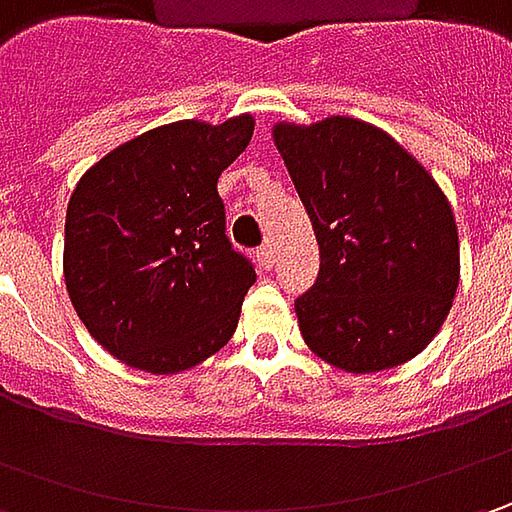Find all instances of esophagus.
Returning <instances> with one entry per match:
<instances>
[{"label": "esophagus", "mask_w": 512, "mask_h": 512, "mask_svg": "<svg viewBox=\"0 0 512 512\" xmlns=\"http://www.w3.org/2000/svg\"><path fill=\"white\" fill-rule=\"evenodd\" d=\"M256 259H259V265L265 267V270H270L273 262H276V247L270 245V242H265V245L256 250Z\"/></svg>", "instance_id": "esophagus-1"}]
</instances>
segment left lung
I'll use <instances>...</instances> for the list:
<instances>
[{"label": "left lung", "mask_w": 512, "mask_h": 512, "mask_svg": "<svg viewBox=\"0 0 512 512\" xmlns=\"http://www.w3.org/2000/svg\"><path fill=\"white\" fill-rule=\"evenodd\" d=\"M273 142L319 242V276L296 299L305 344L344 373L419 356L459 287V230L436 179L382 128L330 116L276 122Z\"/></svg>", "instance_id": "obj_1"}]
</instances>
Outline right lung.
I'll return each mask as SVG.
<instances>
[{
    "mask_svg": "<svg viewBox=\"0 0 512 512\" xmlns=\"http://www.w3.org/2000/svg\"><path fill=\"white\" fill-rule=\"evenodd\" d=\"M253 116L182 119L102 156L73 187L65 285L88 333L128 367L170 376L219 353L256 270L225 236L216 182Z\"/></svg>",
    "mask_w": 512,
    "mask_h": 512,
    "instance_id": "right-lung-1",
    "label": "right lung"
}]
</instances>
